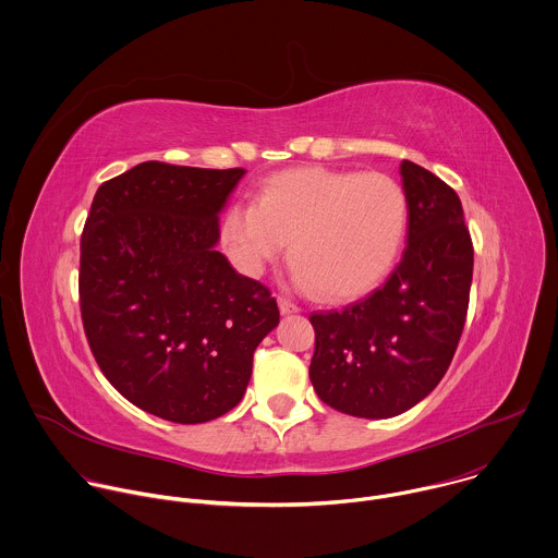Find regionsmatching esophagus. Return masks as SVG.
<instances>
[{"instance_id":"34e87169","label":"esophagus","mask_w":558,"mask_h":558,"mask_svg":"<svg viewBox=\"0 0 558 558\" xmlns=\"http://www.w3.org/2000/svg\"><path fill=\"white\" fill-rule=\"evenodd\" d=\"M278 308H280V313H282V315L300 313V306H298V304H293V302H291V300H287V298H278Z\"/></svg>"}]
</instances>
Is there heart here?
Returning <instances> with one entry per match:
<instances>
[{"label":"heart","instance_id":"heart-1","mask_svg":"<svg viewBox=\"0 0 558 558\" xmlns=\"http://www.w3.org/2000/svg\"><path fill=\"white\" fill-rule=\"evenodd\" d=\"M405 226L408 198L392 177L315 166L274 174L256 205L234 203L223 216L222 241L245 274H258L289 241L295 284L342 302L386 278Z\"/></svg>","mask_w":558,"mask_h":558}]
</instances>
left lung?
I'll return each mask as SVG.
<instances>
[{
  "instance_id": "1",
  "label": "left lung",
  "mask_w": 558,
  "mask_h": 558,
  "mask_svg": "<svg viewBox=\"0 0 558 558\" xmlns=\"http://www.w3.org/2000/svg\"><path fill=\"white\" fill-rule=\"evenodd\" d=\"M408 245L388 280L342 311L313 313L311 381L324 403L390 418L445 377L463 332L474 250L461 201L429 170L401 161Z\"/></svg>"
}]
</instances>
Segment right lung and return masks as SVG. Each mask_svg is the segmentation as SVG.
<instances>
[{"instance_id":"right-lung-1","label":"right lung","mask_w":558,"mask_h":558,"mask_svg":"<svg viewBox=\"0 0 558 558\" xmlns=\"http://www.w3.org/2000/svg\"><path fill=\"white\" fill-rule=\"evenodd\" d=\"M245 170L144 161L106 181L82 234L80 306L93 355L140 410L214 421L247 388L278 322L269 289L218 252L220 214Z\"/></svg>"}]
</instances>
